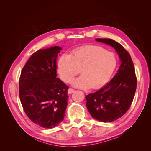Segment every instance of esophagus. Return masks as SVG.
Masks as SVG:
<instances>
[{
	"label": "esophagus",
	"instance_id": "34e87169",
	"mask_svg": "<svg viewBox=\"0 0 151 151\" xmlns=\"http://www.w3.org/2000/svg\"><path fill=\"white\" fill-rule=\"evenodd\" d=\"M73 92H75V90H74V89L71 88H68V94H72Z\"/></svg>",
	"mask_w": 151,
	"mask_h": 151
}]
</instances>
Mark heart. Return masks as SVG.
I'll return each instance as SVG.
<instances>
[{"instance_id":"obj_1","label":"heart","mask_w":151,"mask_h":151,"mask_svg":"<svg viewBox=\"0 0 151 151\" xmlns=\"http://www.w3.org/2000/svg\"><path fill=\"white\" fill-rule=\"evenodd\" d=\"M114 53L97 46L80 48L70 56L63 55L57 61V71L66 83L80 73L82 75L73 81V85L80 88L96 89L108 83L116 67Z\"/></svg>"}]
</instances>
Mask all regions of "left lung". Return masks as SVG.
<instances>
[{"instance_id": "left-lung-1", "label": "left lung", "mask_w": 151, "mask_h": 151, "mask_svg": "<svg viewBox=\"0 0 151 151\" xmlns=\"http://www.w3.org/2000/svg\"><path fill=\"white\" fill-rule=\"evenodd\" d=\"M96 41L111 45L121 59L115 76L105 86L85 97L86 105L94 119L101 122H112L121 118L129 109L137 88V77L131 55L122 46L110 39Z\"/></svg>"}]
</instances>
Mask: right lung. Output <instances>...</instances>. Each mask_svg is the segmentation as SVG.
Returning <instances> with one entry per match:
<instances>
[{
	"label": "right lung",
	"instance_id": "right-lung-1",
	"mask_svg": "<svg viewBox=\"0 0 151 151\" xmlns=\"http://www.w3.org/2000/svg\"><path fill=\"white\" fill-rule=\"evenodd\" d=\"M59 47L40 49L31 55L19 78V97L27 116L36 124L50 129L62 122L67 106L68 89L57 78Z\"/></svg>",
	"mask_w": 151,
	"mask_h": 151
}]
</instances>
